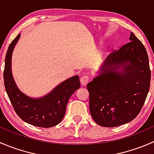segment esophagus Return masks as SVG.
<instances>
[{"mask_svg": "<svg viewBox=\"0 0 154 154\" xmlns=\"http://www.w3.org/2000/svg\"><path fill=\"white\" fill-rule=\"evenodd\" d=\"M88 80H89V77L87 75H84L80 78V83H81L82 86H86L87 83H88Z\"/></svg>", "mask_w": 154, "mask_h": 154, "instance_id": "esophagus-1", "label": "esophagus"}]
</instances>
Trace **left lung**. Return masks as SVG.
<instances>
[{"mask_svg": "<svg viewBox=\"0 0 154 154\" xmlns=\"http://www.w3.org/2000/svg\"><path fill=\"white\" fill-rule=\"evenodd\" d=\"M130 41L106 57L100 74L87 84L90 112L102 127L133 121L149 91L151 74L147 51L133 32Z\"/></svg>", "mask_w": 154, "mask_h": 154, "instance_id": "left-lung-1", "label": "left lung"}]
</instances>
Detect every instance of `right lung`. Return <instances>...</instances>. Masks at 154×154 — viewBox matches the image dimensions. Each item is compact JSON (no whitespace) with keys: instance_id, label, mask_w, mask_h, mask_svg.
I'll return each instance as SVG.
<instances>
[{"instance_id":"add662e5","label":"right lung","mask_w":154,"mask_h":154,"mask_svg":"<svg viewBox=\"0 0 154 154\" xmlns=\"http://www.w3.org/2000/svg\"><path fill=\"white\" fill-rule=\"evenodd\" d=\"M20 36L21 34H18L11 42L6 54L4 71L6 91L20 119L35 127H54L63 120L70 97L80 88L79 76L75 75L65 80L39 98H32L21 92L15 84L11 68L12 51Z\"/></svg>"}]
</instances>
